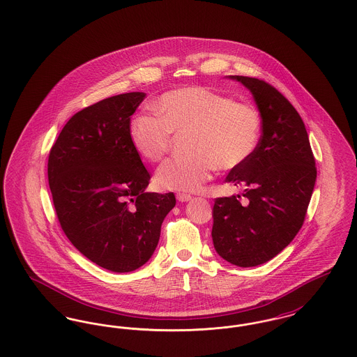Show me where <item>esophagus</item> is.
<instances>
[{"mask_svg": "<svg viewBox=\"0 0 357 357\" xmlns=\"http://www.w3.org/2000/svg\"><path fill=\"white\" fill-rule=\"evenodd\" d=\"M191 195H188V194H185V192H179V194H176V199L179 201V202H188V201H191Z\"/></svg>", "mask_w": 357, "mask_h": 357, "instance_id": "34e87169", "label": "esophagus"}]
</instances>
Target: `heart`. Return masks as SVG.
<instances>
[{
	"mask_svg": "<svg viewBox=\"0 0 357 357\" xmlns=\"http://www.w3.org/2000/svg\"><path fill=\"white\" fill-rule=\"evenodd\" d=\"M159 116L139 114L128 135L137 153L158 163L170 151L172 134L187 136V153L163 163L158 185L167 190L197 191L217 166L233 170L255 153L261 132L259 111L207 86H187L163 93L155 102Z\"/></svg>",
	"mask_w": 357,
	"mask_h": 357,
	"instance_id": "heart-1",
	"label": "heart"
}]
</instances>
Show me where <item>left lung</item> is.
Returning <instances> with one entry per match:
<instances>
[{
	"instance_id": "8db88e82",
	"label": "left lung",
	"mask_w": 357,
	"mask_h": 357,
	"mask_svg": "<svg viewBox=\"0 0 357 357\" xmlns=\"http://www.w3.org/2000/svg\"><path fill=\"white\" fill-rule=\"evenodd\" d=\"M230 77L253 93L262 135L253 156L226 176L245 187V204L241 195L217 198L211 237L223 259L252 268L282 252L300 231L317 170L305 124L288 99L264 80Z\"/></svg>"
}]
</instances>
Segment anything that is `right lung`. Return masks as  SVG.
<instances>
[{
    "mask_svg": "<svg viewBox=\"0 0 357 357\" xmlns=\"http://www.w3.org/2000/svg\"><path fill=\"white\" fill-rule=\"evenodd\" d=\"M146 93H121L75 114L52 146L48 181L57 220L72 245L107 271L132 272L159 242L174 192H146L150 172L130 121Z\"/></svg>",
    "mask_w": 357,
    "mask_h": 357,
    "instance_id": "1",
    "label": "right lung"
}]
</instances>
